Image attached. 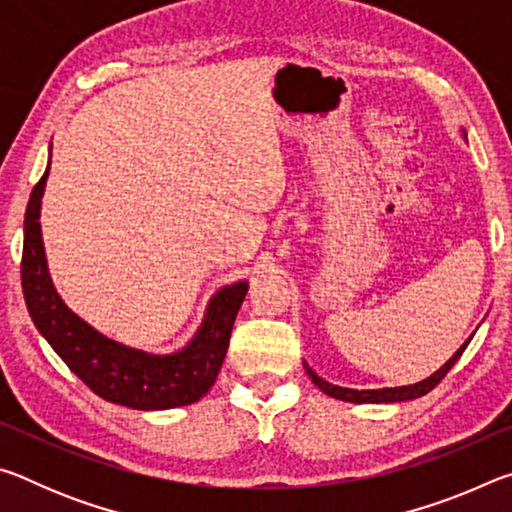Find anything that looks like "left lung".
Instances as JSON below:
<instances>
[{
    "label": "left lung",
    "instance_id": "obj_1",
    "mask_svg": "<svg viewBox=\"0 0 512 512\" xmlns=\"http://www.w3.org/2000/svg\"><path fill=\"white\" fill-rule=\"evenodd\" d=\"M465 135V131H463ZM472 341V336L467 339L461 348H458L452 359H449L445 366H440L436 372H433L431 377L418 381V384H409V386H395V388H377V391H357V388H343V386H334L325 381L323 377H318L314 370H311L307 363H305V370L309 379L314 381V384L329 397H336V400H343V402H352V404H393V402H406V400H415V397H422L427 395L429 391H433L440 384V379H443L449 370H452L454 363L461 359V354L465 352L467 343Z\"/></svg>",
    "mask_w": 512,
    "mask_h": 512
}]
</instances>
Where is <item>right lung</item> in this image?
I'll list each match as a JSON object with an SVG mask.
<instances>
[{"mask_svg":"<svg viewBox=\"0 0 512 512\" xmlns=\"http://www.w3.org/2000/svg\"><path fill=\"white\" fill-rule=\"evenodd\" d=\"M47 176L49 167L33 187L24 216L22 291L33 325L67 368L106 402L137 411H164L201 400L223 366L248 280L216 291L192 341L176 352L153 354L108 339L74 314L51 282L40 230Z\"/></svg>","mask_w":512,"mask_h":512,"instance_id":"1","label":"right lung"}]
</instances>
